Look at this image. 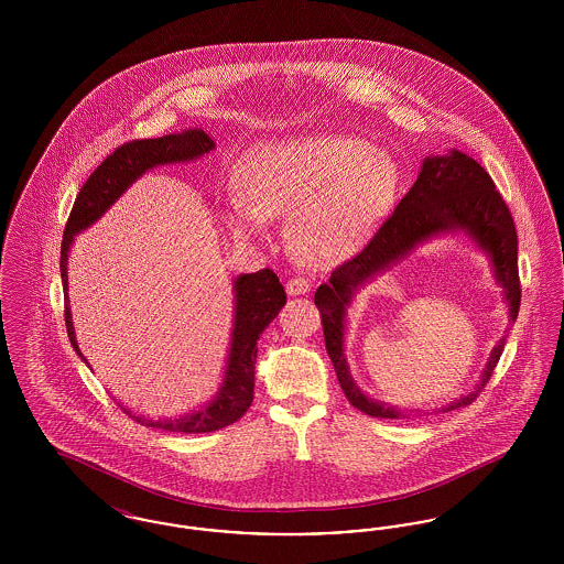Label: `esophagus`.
<instances>
[{
    "mask_svg": "<svg viewBox=\"0 0 564 564\" xmlns=\"http://www.w3.org/2000/svg\"><path fill=\"white\" fill-rule=\"evenodd\" d=\"M285 290H288L290 295H304L306 292H311V283L306 279H302V276H294V279L288 281Z\"/></svg>",
    "mask_w": 564,
    "mask_h": 564,
    "instance_id": "obj_1",
    "label": "esophagus"
}]
</instances>
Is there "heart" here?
I'll use <instances>...</instances> for the list:
<instances>
[{"instance_id": "1", "label": "heart", "mask_w": 564, "mask_h": 564, "mask_svg": "<svg viewBox=\"0 0 564 564\" xmlns=\"http://www.w3.org/2000/svg\"><path fill=\"white\" fill-rule=\"evenodd\" d=\"M245 203L232 207L239 235H258L262 217H288L295 260L311 269L355 256L387 214L395 169L370 143L322 134L251 150L241 166Z\"/></svg>"}]
</instances>
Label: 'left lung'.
<instances>
[{
	"label": "left lung",
	"instance_id": "1",
	"mask_svg": "<svg viewBox=\"0 0 564 564\" xmlns=\"http://www.w3.org/2000/svg\"><path fill=\"white\" fill-rule=\"evenodd\" d=\"M446 230H465L488 253L495 276L510 304V319L516 322L522 290L518 276V237L510 209L484 166L456 150L448 156H433L423 162L414 186L400 200L395 212L380 224L375 237L350 260L332 270L329 283H323L315 292L325 349L334 364L338 382L350 405L376 419H400L402 412L366 398L350 378L343 352L345 315L350 295L357 285L372 279L376 272L398 262L416 242L427 241L433 235ZM503 345L506 343L501 340L490 352L478 389L444 405V412L469 405L480 395L499 364Z\"/></svg>",
	"mask_w": 564,
	"mask_h": 564
}]
</instances>
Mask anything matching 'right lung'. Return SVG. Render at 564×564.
Here are the masks:
<instances>
[{
    "label": "right lung",
    "mask_w": 564,
    "mask_h": 564,
    "mask_svg": "<svg viewBox=\"0 0 564 564\" xmlns=\"http://www.w3.org/2000/svg\"><path fill=\"white\" fill-rule=\"evenodd\" d=\"M209 150H214L212 137L198 129H189L177 134H164L159 139H134L116 148L108 159L90 173V177L82 186L76 196V203L72 207V214L67 217L63 242H61L65 325H67V336L72 340V347L82 359L84 355L76 343L69 297H67V253L74 237L106 214L109 205H113L118 196L148 169L156 164H166V162L192 161L207 154ZM235 294H237V311H235L232 345H230L224 384L214 402L198 412H192L188 416H182L175 421L148 423L141 416H133L137 423L148 427H161L164 431H177V433H212L237 423L249 410V405L253 402V370H256L260 334L279 315L283 304L288 302V295L283 285L279 283V276L270 269L241 274L235 281ZM122 410L129 414L127 408Z\"/></svg>",
    "instance_id": "obj_1"
}]
</instances>
